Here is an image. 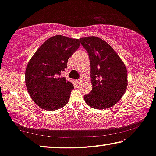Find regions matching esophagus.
Here are the masks:
<instances>
[{"label":"esophagus","mask_w":156,"mask_h":156,"mask_svg":"<svg viewBox=\"0 0 156 156\" xmlns=\"http://www.w3.org/2000/svg\"><path fill=\"white\" fill-rule=\"evenodd\" d=\"M82 78H80V79H78V80H76V82H80V81H82Z\"/></svg>","instance_id":"34e87169"}]
</instances>
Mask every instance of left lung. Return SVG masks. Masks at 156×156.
<instances>
[{"label":"left lung","instance_id":"8db88e82","mask_svg":"<svg viewBox=\"0 0 156 156\" xmlns=\"http://www.w3.org/2000/svg\"><path fill=\"white\" fill-rule=\"evenodd\" d=\"M89 54L92 90L84 99L90 107L106 109L114 106L127 88L126 67L107 42L94 36L80 38Z\"/></svg>","mask_w":156,"mask_h":156}]
</instances>
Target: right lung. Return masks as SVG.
I'll return each mask as SVG.
<instances>
[{"mask_svg": "<svg viewBox=\"0 0 156 156\" xmlns=\"http://www.w3.org/2000/svg\"><path fill=\"white\" fill-rule=\"evenodd\" d=\"M80 45V40L62 35L49 38L38 48L27 64L25 84L34 101L48 111L62 108L68 103L74 86L65 77L69 57Z\"/></svg>", "mask_w": 156, "mask_h": 156, "instance_id": "obj_1", "label": "right lung"}]
</instances>
